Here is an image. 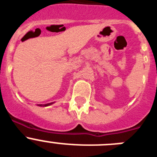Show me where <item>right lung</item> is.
<instances>
[{
	"instance_id": "right-lung-1",
	"label": "right lung",
	"mask_w": 157,
	"mask_h": 157,
	"mask_svg": "<svg viewBox=\"0 0 157 157\" xmlns=\"http://www.w3.org/2000/svg\"><path fill=\"white\" fill-rule=\"evenodd\" d=\"M52 104H53V103H48V104H45V105H38V106H41V107H46V106H48V105H52Z\"/></svg>"
}]
</instances>
